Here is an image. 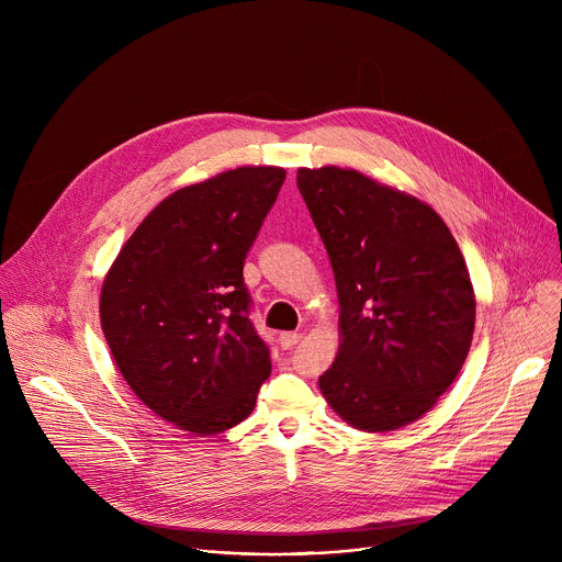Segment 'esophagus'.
Returning a JSON list of instances; mask_svg holds the SVG:
<instances>
[{
	"instance_id": "34e87169",
	"label": "esophagus",
	"mask_w": 562,
	"mask_h": 562,
	"mask_svg": "<svg viewBox=\"0 0 562 562\" xmlns=\"http://www.w3.org/2000/svg\"><path fill=\"white\" fill-rule=\"evenodd\" d=\"M300 340H302V334H295V331L280 334V347H282V349H291V347H295Z\"/></svg>"
}]
</instances>
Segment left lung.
Wrapping results in <instances>:
<instances>
[{"mask_svg": "<svg viewBox=\"0 0 562 562\" xmlns=\"http://www.w3.org/2000/svg\"><path fill=\"white\" fill-rule=\"evenodd\" d=\"M331 260L340 347L317 384L353 429L423 418L460 373L475 325L464 258L418 198L340 167L297 169Z\"/></svg>", "mask_w": 562, "mask_h": 562, "instance_id": "1", "label": "left lung"}]
</instances>
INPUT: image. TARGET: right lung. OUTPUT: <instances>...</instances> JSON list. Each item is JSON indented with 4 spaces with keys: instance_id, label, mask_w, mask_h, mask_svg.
Listing matches in <instances>:
<instances>
[{
    "instance_id": "add662e5",
    "label": "right lung",
    "mask_w": 562,
    "mask_h": 562,
    "mask_svg": "<svg viewBox=\"0 0 562 562\" xmlns=\"http://www.w3.org/2000/svg\"><path fill=\"white\" fill-rule=\"evenodd\" d=\"M284 178L280 167H239L171 193L104 278L100 319L113 360L178 429L215 436L239 425L271 373L243 267Z\"/></svg>"
}]
</instances>
